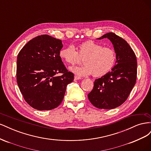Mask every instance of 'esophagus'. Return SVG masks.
Instances as JSON below:
<instances>
[{
  "label": "esophagus",
  "instance_id": "34e87169",
  "mask_svg": "<svg viewBox=\"0 0 151 151\" xmlns=\"http://www.w3.org/2000/svg\"><path fill=\"white\" fill-rule=\"evenodd\" d=\"M82 78L80 77H78V76H74V80H79V79H81Z\"/></svg>",
  "mask_w": 151,
  "mask_h": 151
}]
</instances>
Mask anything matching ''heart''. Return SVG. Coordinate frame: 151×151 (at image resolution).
Here are the masks:
<instances>
[{
    "label": "heart",
    "instance_id": "1",
    "mask_svg": "<svg viewBox=\"0 0 151 151\" xmlns=\"http://www.w3.org/2000/svg\"><path fill=\"white\" fill-rule=\"evenodd\" d=\"M59 56L63 62L71 65L79 62L84 58L83 66L70 67V70L79 76H86L93 74L94 77L106 74L115 64L116 54L115 50L102 45L88 41L79 45L77 52L72 45L62 48Z\"/></svg>",
    "mask_w": 151,
    "mask_h": 151
}]
</instances>
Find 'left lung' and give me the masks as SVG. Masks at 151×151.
Returning <instances> with one entry per match:
<instances>
[{
    "label": "left lung",
    "mask_w": 151,
    "mask_h": 151,
    "mask_svg": "<svg viewBox=\"0 0 151 151\" xmlns=\"http://www.w3.org/2000/svg\"><path fill=\"white\" fill-rule=\"evenodd\" d=\"M110 40L116 54V65L111 71L96 79L88 99L99 109H111L124 103L135 84L137 62L135 54L125 40L108 33L98 40Z\"/></svg>",
    "instance_id": "obj_1"
}]
</instances>
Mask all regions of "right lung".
Masks as SVG:
<instances>
[{"label":"right lung","instance_id":"1","mask_svg":"<svg viewBox=\"0 0 151 151\" xmlns=\"http://www.w3.org/2000/svg\"><path fill=\"white\" fill-rule=\"evenodd\" d=\"M62 47L60 40L43 35L27 43L17 55L18 86L27 103L38 110L58 106L67 84L74 80V74L67 70L59 56Z\"/></svg>","mask_w":151,"mask_h":151}]
</instances>
